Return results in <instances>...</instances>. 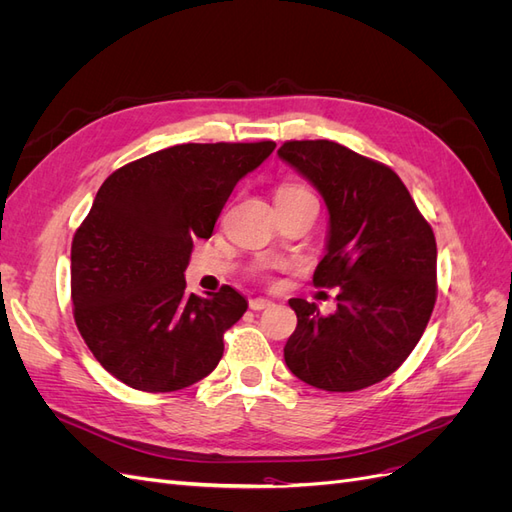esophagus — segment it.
Wrapping results in <instances>:
<instances>
[{
	"instance_id": "1",
	"label": "esophagus",
	"mask_w": 512,
	"mask_h": 512,
	"mask_svg": "<svg viewBox=\"0 0 512 512\" xmlns=\"http://www.w3.org/2000/svg\"><path fill=\"white\" fill-rule=\"evenodd\" d=\"M271 305H273V301H269V299H262V297L250 299V309H254V312H260V309H267Z\"/></svg>"
}]
</instances>
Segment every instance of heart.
Instances as JSON below:
<instances>
[{
	"mask_svg": "<svg viewBox=\"0 0 512 512\" xmlns=\"http://www.w3.org/2000/svg\"><path fill=\"white\" fill-rule=\"evenodd\" d=\"M301 192H307L305 188H301V185H284V188L277 190V196H284V194H301Z\"/></svg>",
	"mask_w": 512,
	"mask_h": 512,
	"instance_id": "obj_1",
	"label": "heart"
}]
</instances>
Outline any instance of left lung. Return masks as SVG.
<instances>
[{"mask_svg": "<svg viewBox=\"0 0 512 512\" xmlns=\"http://www.w3.org/2000/svg\"><path fill=\"white\" fill-rule=\"evenodd\" d=\"M277 156L312 181L329 209L314 286L339 288L337 309L290 299L284 346L299 380L331 393L389 378L421 339L438 297L436 237L393 168L333 143L286 141Z\"/></svg>", "mask_w": 512, "mask_h": 512, "instance_id": "obj_1", "label": "left lung"}]
</instances>
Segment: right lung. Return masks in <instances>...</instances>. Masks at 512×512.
<instances>
[{
    "mask_svg": "<svg viewBox=\"0 0 512 512\" xmlns=\"http://www.w3.org/2000/svg\"><path fill=\"white\" fill-rule=\"evenodd\" d=\"M275 149L260 143L175 145L117 168L76 228L72 314L108 374L136 391L170 393L209 376L224 333L247 309L222 286L185 290L194 239H209L230 192Z\"/></svg>",
    "mask_w": 512,
    "mask_h": 512,
    "instance_id": "right-lung-1",
    "label": "right lung"
}]
</instances>
